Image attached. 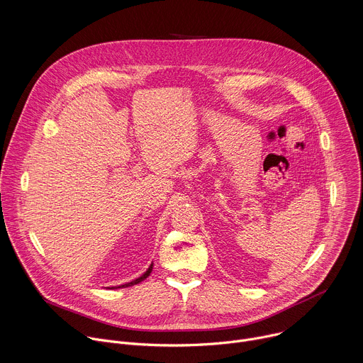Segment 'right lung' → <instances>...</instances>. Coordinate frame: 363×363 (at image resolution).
Masks as SVG:
<instances>
[{
  "label": "right lung",
  "mask_w": 363,
  "mask_h": 363,
  "mask_svg": "<svg viewBox=\"0 0 363 363\" xmlns=\"http://www.w3.org/2000/svg\"><path fill=\"white\" fill-rule=\"evenodd\" d=\"M151 271H152V265L148 268V271L143 275V277H140V278H137V279H134L133 282H128V284H125V285H121V286H118V288H125V286H133V285H137V284H140V282H143L144 279H147L148 277H150V274H151Z\"/></svg>",
  "instance_id": "right-lung-1"
}]
</instances>
